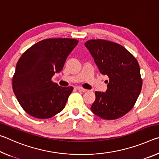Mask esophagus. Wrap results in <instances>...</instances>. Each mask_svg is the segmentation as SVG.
<instances>
[{
    "instance_id": "1",
    "label": "esophagus",
    "mask_w": 159,
    "mask_h": 159,
    "mask_svg": "<svg viewBox=\"0 0 159 159\" xmlns=\"http://www.w3.org/2000/svg\"><path fill=\"white\" fill-rule=\"evenodd\" d=\"M77 90L80 91V92H83V93L88 92V90L85 89V88H82V87H78V88H77Z\"/></svg>"
}]
</instances>
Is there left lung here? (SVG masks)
I'll list each match as a JSON object with an SVG mask.
<instances>
[{"mask_svg":"<svg viewBox=\"0 0 159 159\" xmlns=\"http://www.w3.org/2000/svg\"><path fill=\"white\" fill-rule=\"evenodd\" d=\"M85 45L100 73L109 78L106 92H95L91 111L102 119L123 116L133 108L142 90L138 60L124 47L111 41L92 39Z\"/></svg>","mask_w":159,"mask_h":159,"instance_id":"8db88e82","label":"left lung"}]
</instances>
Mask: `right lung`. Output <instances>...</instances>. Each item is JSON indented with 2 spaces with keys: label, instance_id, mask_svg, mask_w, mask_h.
I'll list each match as a JSON object with an SVG mask.
<instances>
[{
  "label": "right lung",
  "instance_id": "right-lung-1",
  "mask_svg": "<svg viewBox=\"0 0 159 159\" xmlns=\"http://www.w3.org/2000/svg\"><path fill=\"white\" fill-rule=\"evenodd\" d=\"M79 41L48 39L32 45L17 63L12 89L22 109L31 116L44 119L63 110L73 87H61L52 81L63 69Z\"/></svg>",
  "mask_w": 159,
  "mask_h": 159
}]
</instances>
